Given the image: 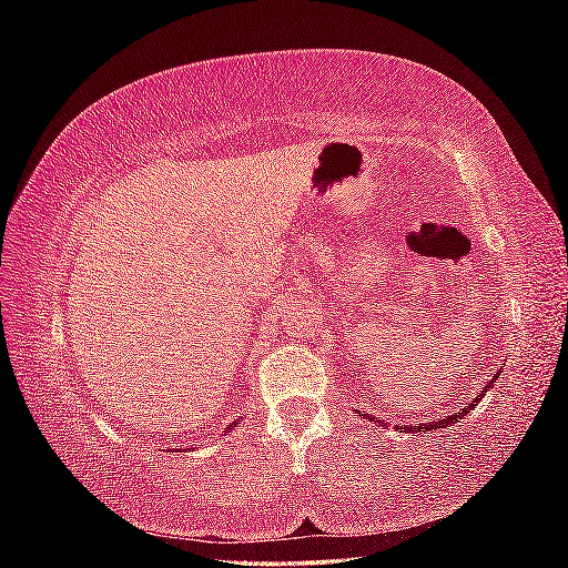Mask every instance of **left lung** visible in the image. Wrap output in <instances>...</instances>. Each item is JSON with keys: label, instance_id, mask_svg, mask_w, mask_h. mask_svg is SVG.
I'll return each instance as SVG.
<instances>
[{"label": "left lung", "instance_id": "obj_1", "mask_svg": "<svg viewBox=\"0 0 568 568\" xmlns=\"http://www.w3.org/2000/svg\"><path fill=\"white\" fill-rule=\"evenodd\" d=\"M497 379H500V374H495V384H497ZM493 382H488L486 384V390H480V395H478V398H474L471 403H467V407H462L459 412H453V415H448V417H445V419H432V422H426V424H419L417 428H415V432L419 434L422 432V428H426V432H438V428H443V426H453L459 417H464V415H467V412L474 407V405H478V400L480 398H484V395L488 393V388H493ZM357 415H363V412H357ZM395 428H398V432H403V426H395ZM407 432H412V426H407Z\"/></svg>", "mask_w": 568, "mask_h": 568}]
</instances>
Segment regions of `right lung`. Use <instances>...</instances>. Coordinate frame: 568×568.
Here are the masks:
<instances>
[{
    "label": "right lung",
    "instance_id": "1",
    "mask_svg": "<svg viewBox=\"0 0 568 568\" xmlns=\"http://www.w3.org/2000/svg\"><path fill=\"white\" fill-rule=\"evenodd\" d=\"M230 426H232V424H230Z\"/></svg>",
    "mask_w": 568,
    "mask_h": 568
}]
</instances>
